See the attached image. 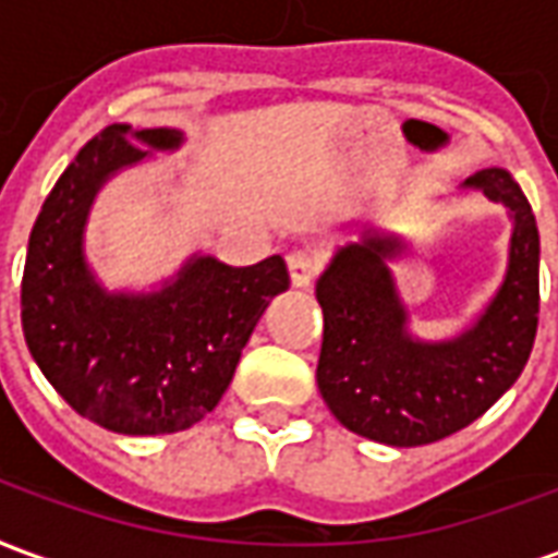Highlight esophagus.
I'll return each mask as SVG.
<instances>
[{
  "mask_svg": "<svg viewBox=\"0 0 558 558\" xmlns=\"http://www.w3.org/2000/svg\"><path fill=\"white\" fill-rule=\"evenodd\" d=\"M287 263H290L292 283L295 287H311L316 275H319V268H323V256L314 247H299V251H292L287 256Z\"/></svg>",
  "mask_w": 558,
  "mask_h": 558,
  "instance_id": "34e87169",
  "label": "esophagus"
}]
</instances>
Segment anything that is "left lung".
<instances>
[{
  "mask_svg": "<svg viewBox=\"0 0 558 558\" xmlns=\"http://www.w3.org/2000/svg\"><path fill=\"white\" fill-rule=\"evenodd\" d=\"M463 187L511 211L508 271L484 314L457 338L418 340L388 259L398 235L364 230L316 280L323 307L319 395L347 430L383 445L439 442L481 418L523 374L538 331V227L511 172L490 167Z\"/></svg>",
  "mask_w": 558,
  "mask_h": 558,
  "instance_id": "1",
  "label": "left lung"
}]
</instances>
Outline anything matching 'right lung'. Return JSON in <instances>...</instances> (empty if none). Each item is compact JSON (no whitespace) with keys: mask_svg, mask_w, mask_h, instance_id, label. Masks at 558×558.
I'll use <instances>...</instances> for the list:
<instances>
[{"mask_svg":"<svg viewBox=\"0 0 558 558\" xmlns=\"http://www.w3.org/2000/svg\"><path fill=\"white\" fill-rule=\"evenodd\" d=\"M182 140L175 128H104L44 199L23 268V335L35 364L71 410L128 436L184 430L215 410L263 311L290 287L280 256L235 268L206 254L155 292L98 283L83 232L101 184Z\"/></svg>","mask_w":558,"mask_h":558,"instance_id":"right-lung-1","label":"right lung"}]
</instances>
